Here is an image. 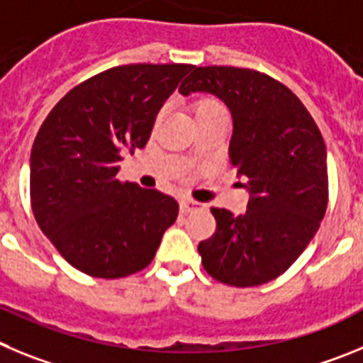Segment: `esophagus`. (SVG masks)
I'll return each instance as SVG.
<instances>
[{
  "instance_id": "esophagus-1",
  "label": "esophagus",
  "mask_w": 363,
  "mask_h": 363,
  "mask_svg": "<svg viewBox=\"0 0 363 363\" xmlns=\"http://www.w3.org/2000/svg\"><path fill=\"white\" fill-rule=\"evenodd\" d=\"M179 204H181V211L182 213H189V211H194V210H199V202H195V201H189V199H181V202H179Z\"/></svg>"
}]
</instances>
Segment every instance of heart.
<instances>
[{
	"label": "heart",
	"mask_w": 363,
	"mask_h": 363,
	"mask_svg": "<svg viewBox=\"0 0 363 363\" xmlns=\"http://www.w3.org/2000/svg\"><path fill=\"white\" fill-rule=\"evenodd\" d=\"M194 112L195 119L202 116H208V113L213 112H224V106L220 104V101H217L215 97H201L194 103Z\"/></svg>",
	"instance_id": "1"
}]
</instances>
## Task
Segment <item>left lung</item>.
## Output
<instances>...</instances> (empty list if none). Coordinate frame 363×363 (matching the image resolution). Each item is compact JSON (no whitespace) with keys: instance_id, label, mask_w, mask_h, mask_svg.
<instances>
[{"instance_id":"1","label":"left lung","mask_w":363,"mask_h":363,"mask_svg":"<svg viewBox=\"0 0 363 363\" xmlns=\"http://www.w3.org/2000/svg\"><path fill=\"white\" fill-rule=\"evenodd\" d=\"M179 92L213 94L230 108V162L250 191L244 215L211 208L217 230L199 244L202 266L235 287L277 279L311 242L328 208L318 126L286 84L250 68L194 67Z\"/></svg>"}]
</instances>
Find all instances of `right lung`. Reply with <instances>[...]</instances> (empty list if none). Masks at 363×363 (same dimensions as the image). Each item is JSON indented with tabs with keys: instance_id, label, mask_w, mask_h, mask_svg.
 I'll list each match as a JSON object with an SVG mask.
<instances>
[{
	"instance_id": "right-lung-1",
	"label": "right lung",
	"mask_w": 363,
	"mask_h": 363,
	"mask_svg": "<svg viewBox=\"0 0 363 363\" xmlns=\"http://www.w3.org/2000/svg\"><path fill=\"white\" fill-rule=\"evenodd\" d=\"M191 65H123L83 81L55 104L30 153L39 228L70 266L97 279L145 269L179 204L117 179L123 153L145 148L164 101Z\"/></svg>"
}]
</instances>
